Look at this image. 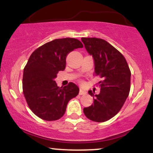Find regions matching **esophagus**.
<instances>
[{
  "instance_id": "34e87169",
  "label": "esophagus",
  "mask_w": 153,
  "mask_h": 153,
  "mask_svg": "<svg viewBox=\"0 0 153 153\" xmlns=\"http://www.w3.org/2000/svg\"><path fill=\"white\" fill-rule=\"evenodd\" d=\"M86 93H87L86 91L80 88V91H79V95H85V94H86Z\"/></svg>"
}]
</instances>
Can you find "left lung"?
Listing matches in <instances>:
<instances>
[{"instance_id":"obj_1","label":"left lung","mask_w":153,"mask_h":153,"mask_svg":"<svg viewBox=\"0 0 153 153\" xmlns=\"http://www.w3.org/2000/svg\"><path fill=\"white\" fill-rule=\"evenodd\" d=\"M87 52L94 60L95 75L99 82V94L92 91L94 104L83 108L85 117L96 122L109 120L120 111L130 91L131 72L124 56L106 41L99 38H82Z\"/></svg>"}]
</instances>
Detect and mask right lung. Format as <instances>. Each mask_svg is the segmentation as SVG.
Segmentation results:
<instances>
[{"mask_svg": "<svg viewBox=\"0 0 153 153\" xmlns=\"http://www.w3.org/2000/svg\"><path fill=\"white\" fill-rule=\"evenodd\" d=\"M82 47V44L76 39H57L31 54L24 69L23 93L30 109L40 119H60L70 100L78 94L79 88L75 83L58 87L54 79L59 71L65 68L67 55Z\"/></svg>", "mask_w": 153, "mask_h": 153, "instance_id": "obj_1", "label": "right lung"}]
</instances>
